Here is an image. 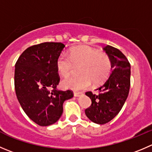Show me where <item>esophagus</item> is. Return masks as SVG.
I'll use <instances>...</instances> for the list:
<instances>
[{
	"mask_svg": "<svg viewBox=\"0 0 152 152\" xmlns=\"http://www.w3.org/2000/svg\"><path fill=\"white\" fill-rule=\"evenodd\" d=\"M82 94V93H79V92H74V93H73V95H74L75 97L80 96Z\"/></svg>",
	"mask_w": 152,
	"mask_h": 152,
	"instance_id": "34e87169",
	"label": "esophagus"
}]
</instances>
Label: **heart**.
<instances>
[{
    "mask_svg": "<svg viewBox=\"0 0 152 152\" xmlns=\"http://www.w3.org/2000/svg\"><path fill=\"white\" fill-rule=\"evenodd\" d=\"M74 65H79V76H72L61 82L63 88L74 91L86 89L91 85L102 83L107 79L111 70V61L106 54L89 46L73 48L68 54L62 53L56 60V69L60 76L67 77Z\"/></svg>",
    "mask_w": 152,
    "mask_h": 152,
    "instance_id": "obj_1",
    "label": "heart"
}]
</instances>
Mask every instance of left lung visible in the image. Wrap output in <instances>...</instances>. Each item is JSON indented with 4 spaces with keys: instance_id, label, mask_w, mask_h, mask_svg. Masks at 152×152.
Segmentation results:
<instances>
[{
    "instance_id": "8db88e82",
    "label": "left lung",
    "mask_w": 152,
    "mask_h": 152,
    "mask_svg": "<svg viewBox=\"0 0 152 152\" xmlns=\"http://www.w3.org/2000/svg\"><path fill=\"white\" fill-rule=\"evenodd\" d=\"M103 49L111 61V73L97 89L99 94L85 93L91 99L85 114L90 120L100 125L108 123L118 114L129 95L131 82V65L126 56L110 45Z\"/></svg>"
}]
</instances>
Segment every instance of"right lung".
Here are the masks:
<instances>
[{"instance_id": "right-lung-1", "label": "right lung", "mask_w": 152, "mask_h": 152, "mask_svg": "<svg viewBox=\"0 0 152 152\" xmlns=\"http://www.w3.org/2000/svg\"><path fill=\"white\" fill-rule=\"evenodd\" d=\"M65 45L45 42L25 50L15 63V90L26 115L40 126L56 123L63 113V103L73 91L56 89L60 77L56 60Z\"/></svg>"}]
</instances>
